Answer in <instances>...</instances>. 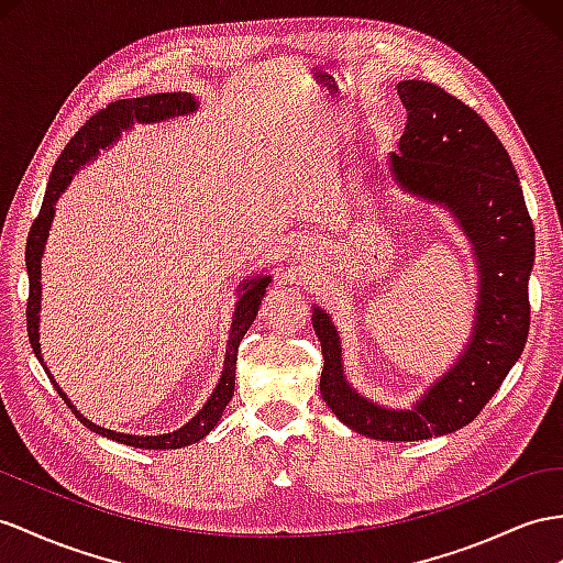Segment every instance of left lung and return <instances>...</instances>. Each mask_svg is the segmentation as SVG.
Listing matches in <instances>:
<instances>
[{
    "mask_svg": "<svg viewBox=\"0 0 563 563\" xmlns=\"http://www.w3.org/2000/svg\"><path fill=\"white\" fill-rule=\"evenodd\" d=\"M397 92L407 125L399 152L390 154L395 180L450 207L478 254L483 280L473 340L416 409L390 411L358 397L344 380L338 333L321 309H313V330L323 352L321 397L338 419L373 440L413 442L468 426L521 356L536 228L511 158L481 113L432 82L405 80Z\"/></svg>",
    "mask_w": 563,
    "mask_h": 563,
    "instance_id": "8db88e82",
    "label": "left lung"
}]
</instances>
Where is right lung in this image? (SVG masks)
<instances>
[{
	"mask_svg": "<svg viewBox=\"0 0 563 563\" xmlns=\"http://www.w3.org/2000/svg\"><path fill=\"white\" fill-rule=\"evenodd\" d=\"M197 102L192 95L187 92H162V95H150V97H135V99H119V102H111L104 109H99L92 113L90 121H85L80 125V131L70 137V142L64 147V152L56 158V164L52 168V176L47 183V192L45 199H42V207L37 219L31 225V233H27V244H25V266H27V278H31V292H27V307H25V319H27V338H31V347L35 356L42 362L40 356V342H37V311H40V256L42 250H45V240H47V230L49 221L54 213V201L59 199V195L66 190V185L74 178V173L78 166L88 162L90 156L99 152V147H107V144L119 137L123 128H131L135 121L137 123H152V121H164L170 117H180V113H190L195 111ZM271 278H254L247 285L242 287V295L235 309V319H233V330H230V340H228V352H225V368L221 383L216 385V390L211 399L205 405L190 423H185L180 430L168 432V435H154V438H140V435H123V432H113L107 428H99L90 423L85 416L76 411V407L70 405L66 395L59 390V385L54 383L49 376V371L42 362V368L47 371V376L52 385L56 387V393L62 395V399L78 416V421L82 426H88L92 432H99V435L117 440L121 444H131V446H142V450H178V446H187L197 440H201L207 432L221 421L223 409L228 407V401L233 399L235 393V364H238V347L240 340L247 333L250 325L254 323L258 307H262V299L266 295Z\"/></svg>",
	"mask_w": 563,
	"mask_h": 563,
	"instance_id": "add662e5",
	"label": "right lung"
}]
</instances>
